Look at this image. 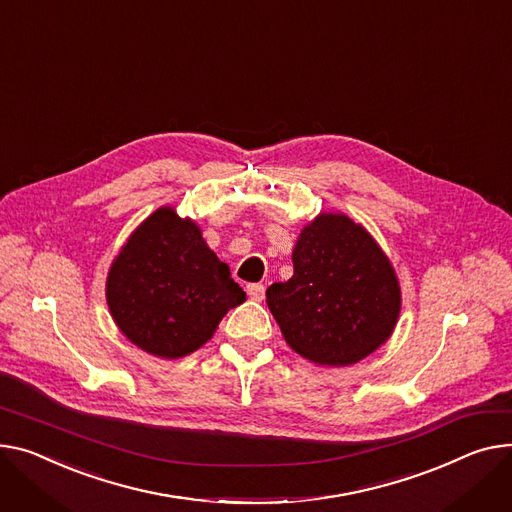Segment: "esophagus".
Instances as JSON below:
<instances>
[{"label": "esophagus", "mask_w": 512, "mask_h": 512, "mask_svg": "<svg viewBox=\"0 0 512 512\" xmlns=\"http://www.w3.org/2000/svg\"><path fill=\"white\" fill-rule=\"evenodd\" d=\"M247 294L251 300H263L265 298V286L263 284H249Z\"/></svg>", "instance_id": "34e87169"}]
</instances>
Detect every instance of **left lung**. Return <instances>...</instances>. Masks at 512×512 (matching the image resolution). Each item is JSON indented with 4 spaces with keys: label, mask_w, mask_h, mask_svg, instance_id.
I'll return each mask as SVG.
<instances>
[{
    "label": "left lung",
    "mask_w": 512,
    "mask_h": 512,
    "mask_svg": "<svg viewBox=\"0 0 512 512\" xmlns=\"http://www.w3.org/2000/svg\"><path fill=\"white\" fill-rule=\"evenodd\" d=\"M294 276L265 292L286 344L321 366H348L385 344L401 292L372 236L344 214H321L300 232Z\"/></svg>",
    "instance_id": "1"
}]
</instances>
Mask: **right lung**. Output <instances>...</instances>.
<instances>
[{
  "label": "right lung",
  "instance_id": "add662e5",
  "mask_svg": "<svg viewBox=\"0 0 512 512\" xmlns=\"http://www.w3.org/2000/svg\"><path fill=\"white\" fill-rule=\"evenodd\" d=\"M245 292L191 220L156 210L135 230L107 278V302L123 335L148 354L181 358L214 335Z\"/></svg>",
  "mask_w": 512,
  "mask_h": 512
}]
</instances>
